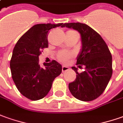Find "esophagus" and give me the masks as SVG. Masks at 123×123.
I'll use <instances>...</instances> for the list:
<instances>
[{
  "instance_id": "obj_1",
  "label": "esophagus",
  "mask_w": 123,
  "mask_h": 123,
  "mask_svg": "<svg viewBox=\"0 0 123 123\" xmlns=\"http://www.w3.org/2000/svg\"><path fill=\"white\" fill-rule=\"evenodd\" d=\"M70 70V68L68 66H62V72H65L66 71H68Z\"/></svg>"
}]
</instances>
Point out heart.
Segmentation results:
<instances>
[{"label":"heart","mask_w":123,"mask_h":123,"mask_svg":"<svg viewBox=\"0 0 123 123\" xmlns=\"http://www.w3.org/2000/svg\"><path fill=\"white\" fill-rule=\"evenodd\" d=\"M72 53H70L69 51H60V53H58L57 55V57L60 62H67L68 60H69L70 57H72Z\"/></svg>","instance_id":"heart-1"}]
</instances>
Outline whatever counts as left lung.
Instances as JSON below:
<instances>
[{
  "mask_svg": "<svg viewBox=\"0 0 123 123\" xmlns=\"http://www.w3.org/2000/svg\"><path fill=\"white\" fill-rule=\"evenodd\" d=\"M78 31L81 36L82 48L77 57L78 68L85 70L75 71L76 78L69 84V90L76 98L82 101H92L102 94L108 85L112 74V55L105 41L88 25L80 23L63 24V27Z\"/></svg>",
  "mask_w": 123,
  "mask_h": 123,
  "instance_id": "left-lung-1",
  "label": "left lung"
}]
</instances>
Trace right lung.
I'll return each mask as SVG.
<instances>
[{"mask_svg":"<svg viewBox=\"0 0 123 123\" xmlns=\"http://www.w3.org/2000/svg\"><path fill=\"white\" fill-rule=\"evenodd\" d=\"M63 23L37 24L18 39L12 51L10 68L12 80L21 94L31 100L44 98L51 88L54 79L62 73V67L55 60L39 63L41 51L48 47L49 31Z\"/></svg>","mask_w":123,"mask_h":123,"instance_id":"right-lung-1","label":"right lung"}]
</instances>
